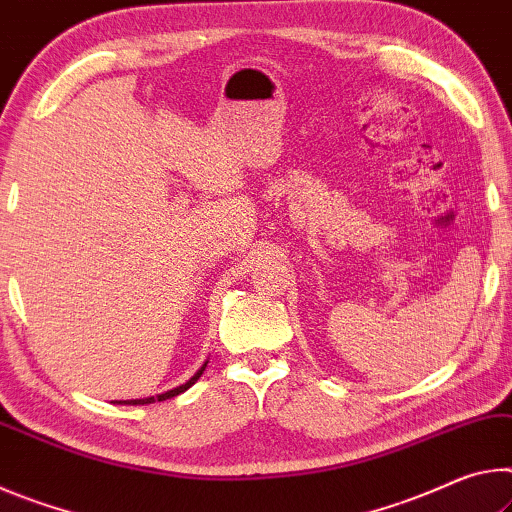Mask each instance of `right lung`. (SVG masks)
<instances>
[{
  "instance_id": "right-lung-1",
  "label": "right lung",
  "mask_w": 512,
  "mask_h": 512,
  "mask_svg": "<svg viewBox=\"0 0 512 512\" xmlns=\"http://www.w3.org/2000/svg\"><path fill=\"white\" fill-rule=\"evenodd\" d=\"M204 370H206V363L199 367L197 370V374L192 376V379H188L186 383L183 385H179V388H174V390H167V392H163V395H156V397H145V399H127V401H117V404H129V406H142V404H154V401H165V399H172V397H177V395H181V392H186L190 385H195V381L199 379L201 374H204Z\"/></svg>"
}]
</instances>
